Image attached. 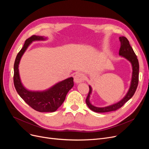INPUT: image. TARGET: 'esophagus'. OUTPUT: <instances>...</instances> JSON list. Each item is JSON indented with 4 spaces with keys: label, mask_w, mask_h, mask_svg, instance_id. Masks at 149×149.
Returning a JSON list of instances; mask_svg holds the SVG:
<instances>
[{
    "label": "esophagus",
    "mask_w": 149,
    "mask_h": 149,
    "mask_svg": "<svg viewBox=\"0 0 149 149\" xmlns=\"http://www.w3.org/2000/svg\"><path fill=\"white\" fill-rule=\"evenodd\" d=\"M85 80V76L81 72L77 73L74 76V81L76 83H79Z\"/></svg>",
    "instance_id": "esophagus-1"
}]
</instances>
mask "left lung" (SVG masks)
<instances>
[{
    "label": "left lung",
    "instance_id": "8db88e82",
    "mask_svg": "<svg viewBox=\"0 0 149 149\" xmlns=\"http://www.w3.org/2000/svg\"><path fill=\"white\" fill-rule=\"evenodd\" d=\"M120 41L121 43L120 48L119 51V55L124 58L128 60L132 64V77L130 86L128 92L121 101L117 103L113 104L112 105L109 106L104 107H97L92 105L89 101L90 95L92 92V88L89 86V92L86 99V103L88 106L89 107L92 111L98 113H103V112H108L116 111L117 109L121 107L127 101H128L134 95V93L136 90L139 81V62L136 56L135 53L133 50L131 46L130 45L129 42L127 38L125 37H119Z\"/></svg>",
    "mask_w": 149,
    "mask_h": 149
}]
</instances>
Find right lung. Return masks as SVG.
Listing matches in <instances>:
<instances>
[{
    "mask_svg": "<svg viewBox=\"0 0 149 149\" xmlns=\"http://www.w3.org/2000/svg\"><path fill=\"white\" fill-rule=\"evenodd\" d=\"M42 36L33 35L27 38L23 48L17 54L14 65V84L20 97L34 110L40 112H53L63 104L69 91L74 86L72 77L63 80L47 91L42 92L29 91L22 85L19 76V65L23 53L31 42L43 40Z\"/></svg>",
    "mask_w": 149,
    "mask_h": 149,
    "instance_id": "right-lung-1",
    "label": "right lung"
}]
</instances>
